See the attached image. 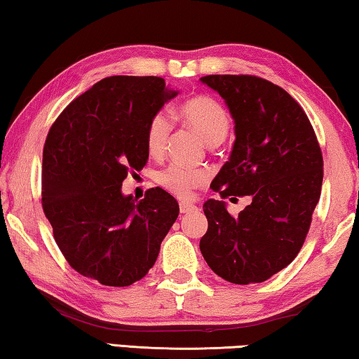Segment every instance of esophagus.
<instances>
[{"label":"esophagus","mask_w":359,"mask_h":359,"mask_svg":"<svg viewBox=\"0 0 359 359\" xmlns=\"http://www.w3.org/2000/svg\"><path fill=\"white\" fill-rule=\"evenodd\" d=\"M179 209H180V214H188V212H193L194 209H196V205L182 201V203L179 204Z\"/></svg>","instance_id":"1"}]
</instances>
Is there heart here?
Instances as JSON below:
<instances>
[{
  "label": "heart",
  "mask_w": 359,
  "mask_h": 359,
  "mask_svg": "<svg viewBox=\"0 0 359 359\" xmlns=\"http://www.w3.org/2000/svg\"><path fill=\"white\" fill-rule=\"evenodd\" d=\"M179 114L209 145H218L226 137L229 114L222 102L212 96H193L182 102ZM171 133L172 121L165 111H158L151 115L145 128V145L151 156L165 155ZM156 180L165 190L177 198H190L196 188L209 180V172L204 169H193L179 163H171L156 174Z\"/></svg>",
  "instance_id": "1"
}]
</instances>
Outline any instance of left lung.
<instances>
[{"instance_id": "left-lung-1", "label": "left lung", "mask_w": 359, "mask_h": 359, "mask_svg": "<svg viewBox=\"0 0 359 359\" xmlns=\"http://www.w3.org/2000/svg\"><path fill=\"white\" fill-rule=\"evenodd\" d=\"M201 81L226 101L236 123L233 151L210 188L222 199L248 196L250 204L234 217L223 201H205L209 226L199 248L224 280L264 282L297 257L311 229L323 184L318 139L299 102L266 79Z\"/></svg>"}]
</instances>
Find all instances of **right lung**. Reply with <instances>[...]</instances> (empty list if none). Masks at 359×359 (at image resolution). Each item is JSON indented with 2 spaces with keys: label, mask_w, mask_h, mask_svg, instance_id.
Listing matches in <instances>:
<instances>
[{
  "label": "right lung",
  "mask_w": 359,
  "mask_h": 359,
  "mask_svg": "<svg viewBox=\"0 0 359 359\" xmlns=\"http://www.w3.org/2000/svg\"><path fill=\"white\" fill-rule=\"evenodd\" d=\"M179 95L155 76H112L71 101L42 151V210L72 269L107 287H128L155 264L179 215L163 188L141 201L121 182L147 165L145 128Z\"/></svg>",
  "instance_id": "1"
}]
</instances>
